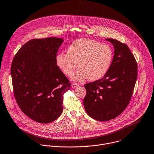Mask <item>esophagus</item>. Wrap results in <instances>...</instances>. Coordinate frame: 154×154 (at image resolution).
I'll list each match as a JSON object with an SVG mask.
<instances>
[{
	"label": "esophagus",
	"instance_id": "esophagus-1",
	"mask_svg": "<svg viewBox=\"0 0 154 154\" xmlns=\"http://www.w3.org/2000/svg\"><path fill=\"white\" fill-rule=\"evenodd\" d=\"M79 85L78 84H77V83H75V82H73L72 84V87L73 88H77L78 86H79Z\"/></svg>",
	"mask_w": 154,
	"mask_h": 154
}]
</instances>
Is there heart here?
I'll list each match as a JSON object with an SVG mask.
<instances>
[{"label": "heart", "mask_w": 154, "mask_h": 154, "mask_svg": "<svg viewBox=\"0 0 154 154\" xmlns=\"http://www.w3.org/2000/svg\"><path fill=\"white\" fill-rule=\"evenodd\" d=\"M114 56L112 48L107 44L89 38H80L73 42L67 53H60L56 57L59 69L70 76L78 65V69L72 75V79L83 81L88 78L96 81L106 75Z\"/></svg>", "instance_id": "1"}]
</instances>
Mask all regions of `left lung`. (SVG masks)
<instances>
[{"label":"left lung","mask_w":154,"mask_h":154,"mask_svg":"<svg viewBox=\"0 0 154 154\" xmlns=\"http://www.w3.org/2000/svg\"><path fill=\"white\" fill-rule=\"evenodd\" d=\"M113 45L112 62L106 75L84 85L83 104L87 114L98 121H107L120 115L132 96L138 76V65L128 46L106 38Z\"/></svg>","instance_id":"left-lung-1"}]
</instances>
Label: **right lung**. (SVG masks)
I'll list each match as a JSON object with an SVG mask.
<instances>
[{
    "label": "right lung",
    "instance_id": "1",
    "mask_svg": "<svg viewBox=\"0 0 154 154\" xmlns=\"http://www.w3.org/2000/svg\"><path fill=\"white\" fill-rule=\"evenodd\" d=\"M63 40L56 37L32 39L15 55L11 75L15 99L22 111L33 121L48 124L63 111V94L71 84L56 65Z\"/></svg>",
    "mask_w": 154,
    "mask_h": 154
}]
</instances>
